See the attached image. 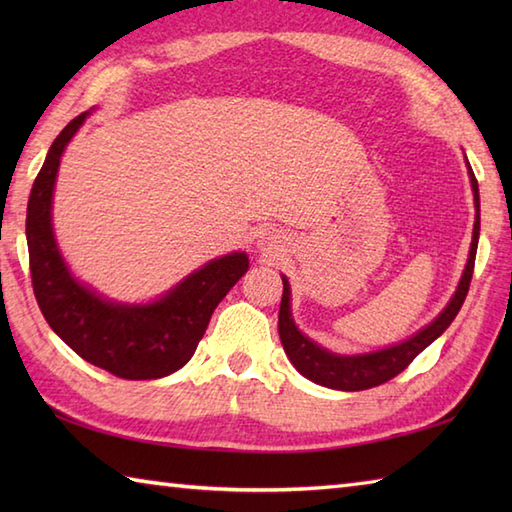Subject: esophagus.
<instances>
[{"label":"esophagus","mask_w":512,"mask_h":512,"mask_svg":"<svg viewBox=\"0 0 512 512\" xmlns=\"http://www.w3.org/2000/svg\"><path fill=\"white\" fill-rule=\"evenodd\" d=\"M257 248L262 250V255L268 259H275L286 250V237L277 231H264L257 239Z\"/></svg>","instance_id":"esophagus-1"}]
</instances>
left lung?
<instances>
[{
    "label": "left lung",
    "instance_id": "obj_1",
    "mask_svg": "<svg viewBox=\"0 0 512 512\" xmlns=\"http://www.w3.org/2000/svg\"><path fill=\"white\" fill-rule=\"evenodd\" d=\"M466 158V156H464ZM466 169H469V180L473 189V202H475V224H473V239L466 266L462 270L460 284L455 288L453 297L449 299L447 306L433 319L429 325H424L422 330L411 334L409 339L400 341L396 345L383 347L376 352L365 354H336L325 350L319 343H314L310 336L303 334L295 319H292L290 308V284L288 279L281 275L284 281V295H281L279 306V339L284 345V352L290 358V363L295 365L301 376L323 387L339 389V391H363L369 387L383 385L389 378L398 376L413 358H416L424 347H429L438 336L449 328L453 319L458 317L462 303L466 299V292L471 286L473 266H475V253H477V239H480V189H477L475 173L466 160Z\"/></svg>",
    "mask_w": 512,
    "mask_h": 512
}]
</instances>
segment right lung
<instances>
[{
    "label": "right lung",
    "instance_id": "1",
    "mask_svg": "<svg viewBox=\"0 0 512 512\" xmlns=\"http://www.w3.org/2000/svg\"><path fill=\"white\" fill-rule=\"evenodd\" d=\"M90 112L63 127L32 184L26 239L35 297L48 325L85 361L127 380L162 378L191 361L211 314L248 270L242 250L211 259L154 301L107 299L72 275L52 228L61 156Z\"/></svg>",
    "mask_w": 512,
    "mask_h": 512
}]
</instances>
